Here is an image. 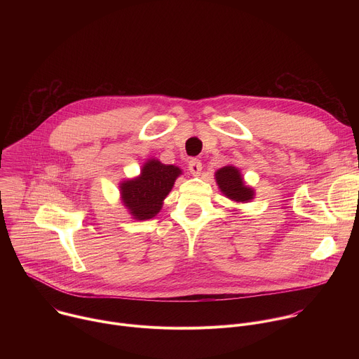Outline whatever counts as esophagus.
<instances>
[{
    "mask_svg": "<svg viewBox=\"0 0 359 359\" xmlns=\"http://www.w3.org/2000/svg\"><path fill=\"white\" fill-rule=\"evenodd\" d=\"M187 168H189V170H190V173H191L193 176H197V175H200V172H201V162H200L198 159H191V161L189 162Z\"/></svg>",
    "mask_w": 359,
    "mask_h": 359,
    "instance_id": "obj_1",
    "label": "esophagus"
}]
</instances>
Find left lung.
Returning a JSON list of instances; mask_svg holds the SVG:
<instances>
[{
    "mask_svg": "<svg viewBox=\"0 0 359 359\" xmlns=\"http://www.w3.org/2000/svg\"><path fill=\"white\" fill-rule=\"evenodd\" d=\"M216 182L222 193L237 203H247L254 198V190L245 186L240 170L234 166H224L215 173Z\"/></svg>",
    "mask_w": 359,
    "mask_h": 359,
    "instance_id": "obj_1",
    "label": "left lung"
}]
</instances>
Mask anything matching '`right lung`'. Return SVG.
Wrapping results in <instances>:
<instances>
[{
	"label": "right lung",
	"mask_w": 359,
	"mask_h": 359,
	"mask_svg": "<svg viewBox=\"0 0 359 359\" xmlns=\"http://www.w3.org/2000/svg\"><path fill=\"white\" fill-rule=\"evenodd\" d=\"M182 170L173 165H163L158 159H149L135 179L121 183V197L129 215L136 220L155 217L163 200L172 190Z\"/></svg>",
	"instance_id": "right-lung-1"
}]
</instances>
